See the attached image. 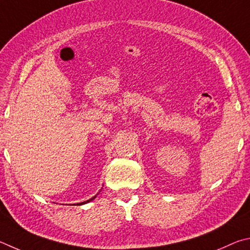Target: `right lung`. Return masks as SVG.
I'll return each instance as SVG.
<instances>
[{
    "label": "right lung",
    "mask_w": 250,
    "mask_h": 250,
    "mask_svg": "<svg viewBox=\"0 0 250 250\" xmlns=\"http://www.w3.org/2000/svg\"><path fill=\"white\" fill-rule=\"evenodd\" d=\"M96 196V195H95ZM95 196H93V198L92 199H90V200H87V201H85V202H81V203H78V205H82V204H85V203H87V202H90V201H92V200H94L95 199Z\"/></svg>",
    "instance_id": "obj_1"
}]
</instances>
